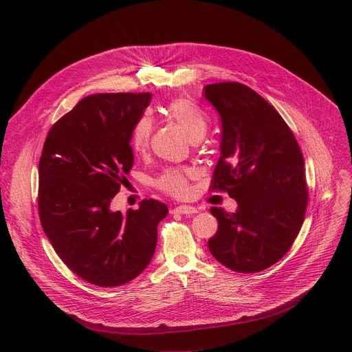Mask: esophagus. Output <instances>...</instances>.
<instances>
[{
	"label": "esophagus",
	"mask_w": 352,
	"mask_h": 352,
	"mask_svg": "<svg viewBox=\"0 0 352 352\" xmlns=\"http://www.w3.org/2000/svg\"><path fill=\"white\" fill-rule=\"evenodd\" d=\"M171 213H178V214H195L197 213V209L193 206H177L171 210Z\"/></svg>",
	"instance_id": "obj_1"
}]
</instances>
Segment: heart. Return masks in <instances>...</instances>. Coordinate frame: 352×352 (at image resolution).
Listing matches in <instances>:
<instances>
[{
    "label": "heart",
    "instance_id": "obj_1",
    "mask_svg": "<svg viewBox=\"0 0 352 352\" xmlns=\"http://www.w3.org/2000/svg\"><path fill=\"white\" fill-rule=\"evenodd\" d=\"M164 114L177 122L190 139H199L206 132L208 120L204 111L190 98L178 96L164 106ZM153 122L147 116H142L132 126L131 147L136 153L146 152L152 136ZM190 171L185 168H167L155 181V185L164 193L174 197H186L189 195Z\"/></svg>",
    "mask_w": 352,
    "mask_h": 352
}]
</instances>
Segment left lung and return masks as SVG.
Returning <instances> with one entry per match:
<instances>
[{
  "label": "left lung",
  "instance_id": "obj_1",
  "mask_svg": "<svg viewBox=\"0 0 352 352\" xmlns=\"http://www.w3.org/2000/svg\"><path fill=\"white\" fill-rule=\"evenodd\" d=\"M205 97L223 128L210 189L238 202L231 214L212 208L219 230L208 246L226 267L258 273L288 252L302 227L308 206L304 156L278 111L246 85H206Z\"/></svg>",
  "mask_w": 352,
  "mask_h": 352
}]
</instances>
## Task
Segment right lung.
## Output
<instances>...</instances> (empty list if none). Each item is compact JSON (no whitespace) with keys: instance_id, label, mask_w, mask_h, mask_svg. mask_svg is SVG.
Instances as JSON below:
<instances>
[{"instance_id":"add662e5","label":"right lung","mask_w":352,"mask_h":352,"mask_svg":"<svg viewBox=\"0 0 352 352\" xmlns=\"http://www.w3.org/2000/svg\"><path fill=\"white\" fill-rule=\"evenodd\" d=\"M152 94L97 93L50 128L38 162V216L61 261L82 280L118 287L138 277L157 245L168 208L143 199L110 210L133 166L131 131Z\"/></svg>"}]
</instances>
